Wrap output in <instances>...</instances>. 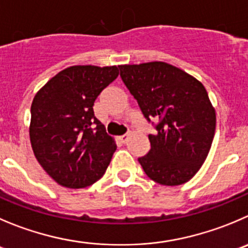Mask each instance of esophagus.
<instances>
[{
  "label": "esophagus",
  "instance_id": "esophagus-1",
  "mask_svg": "<svg viewBox=\"0 0 248 248\" xmlns=\"http://www.w3.org/2000/svg\"><path fill=\"white\" fill-rule=\"evenodd\" d=\"M129 139V135H123V136H119V141L122 143H126V141H128Z\"/></svg>",
  "mask_w": 248,
  "mask_h": 248
}]
</instances>
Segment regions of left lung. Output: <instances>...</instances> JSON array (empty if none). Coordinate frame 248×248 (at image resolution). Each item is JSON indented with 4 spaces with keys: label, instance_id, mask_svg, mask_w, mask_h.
Returning <instances> with one entry per match:
<instances>
[{
    "label": "left lung",
    "instance_id": "8db88e82",
    "mask_svg": "<svg viewBox=\"0 0 248 248\" xmlns=\"http://www.w3.org/2000/svg\"><path fill=\"white\" fill-rule=\"evenodd\" d=\"M120 77L148 123L151 150L139 163L161 185H181L206 161L216 131V110L203 85L164 62L119 65Z\"/></svg>",
    "mask_w": 248,
    "mask_h": 248
}]
</instances>
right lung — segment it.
Masks as SVG:
<instances>
[{
    "instance_id": "right-lung-1",
    "label": "right lung",
    "mask_w": 248,
    "mask_h": 248,
    "mask_svg": "<svg viewBox=\"0 0 248 248\" xmlns=\"http://www.w3.org/2000/svg\"><path fill=\"white\" fill-rule=\"evenodd\" d=\"M118 74L115 65H73L48 80L32 100V151L44 170L64 187L96 183L117 150L95 117L93 103Z\"/></svg>"
}]
</instances>
